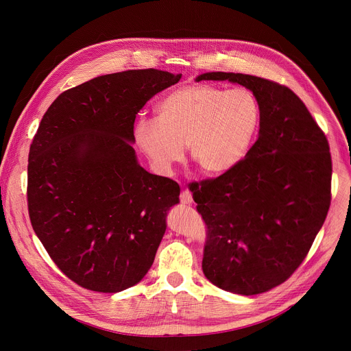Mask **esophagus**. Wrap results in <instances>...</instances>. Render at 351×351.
Instances as JSON below:
<instances>
[{
  "instance_id": "esophagus-1",
  "label": "esophagus",
  "mask_w": 351,
  "mask_h": 351,
  "mask_svg": "<svg viewBox=\"0 0 351 351\" xmlns=\"http://www.w3.org/2000/svg\"><path fill=\"white\" fill-rule=\"evenodd\" d=\"M180 202H182V204H191L193 203V195L189 190H182Z\"/></svg>"
}]
</instances>
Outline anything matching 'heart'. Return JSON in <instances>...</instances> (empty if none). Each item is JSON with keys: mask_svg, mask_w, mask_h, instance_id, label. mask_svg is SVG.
Here are the masks:
<instances>
[{"mask_svg": "<svg viewBox=\"0 0 351 351\" xmlns=\"http://www.w3.org/2000/svg\"><path fill=\"white\" fill-rule=\"evenodd\" d=\"M260 121L261 107L253 91L193 83L168 93L157 118H140L134 141L162 175H171L184 158L186 144L199 171L219 175L245 157Z\"/></svg>", "mask_w": 351, "mask_h": 351, "instance_id": "heart-1", "label": "heart"}]
</instances>
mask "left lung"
Listing matches in <instances>:
<instances>
[{
  "mask_svg": "<svg viewBox=\"0 0 351 351\" xmlns=\"http://www.w3.org/2000/svg\"><path fill=\"white\" fill-rule=\"evenodd\" d=\"M252 90L261 107L260 136L218 178L189 189L207 226L203 272L215 286L253 295L287 280L307 257L330 206L329 143L289 87L243 73L211 72Z\"/></svg>",
  "mask_w": 351,
  "mask_h": 351,
  "instance_id": "left-lung-1",
  "label": "left lung"
}]
</instances>
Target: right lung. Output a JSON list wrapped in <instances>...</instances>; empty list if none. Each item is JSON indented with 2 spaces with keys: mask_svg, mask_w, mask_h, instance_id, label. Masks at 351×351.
Masks as SVG:
<instances>
[{
  "mask_svg": "<svg viewBox=\"0 0 351 351\" xmlns=\"http://www.w3.org/2000/svg\"><path fill=\"white\" fill-rule=\"evenodd\" d=\"M182 75L134 69L61 93L44 114L27 164L37 237L76 285L117 293L152 268L179 184L143 169L130 143L137 112Z\"/></svg>",
  "mask_w": 351,
  "mask_h": 351,
  "instance_id": "right-lung-1",
  "label": "right lung"
}]
</instances>
